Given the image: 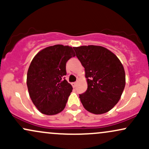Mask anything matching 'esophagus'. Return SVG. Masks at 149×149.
Segmentation results:
<instances>
[{
    "instance_id": "esophagus-1",
    "label": "esophagus",
    "mask_w": 149,
    "mask_h": 149,
    "mask_svg": "<svg viewBox=\"0 0 149 149\" xmlns=\"http://www.w3.org/2000/svg\"><path fill=\"white\" fill-rule=\"evenodd\" d=\"M72 86H73V88H76V85H77V82H75V83H73L72 84Z\"/></svg>"
}]
</instances>
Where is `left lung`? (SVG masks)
<instances>
[{
    "mask_svg": "<svg viewBox=\"0 0 149 149\" xmlns=\"http://www.w3.org/2000/svg\"><path fill=\"white\" fill-rule=\"evenodd\" d=\"M85 68L88 89L79 95L84 108L94 114L105 113L118 102L125 85L123 66L110 50L97 45L73 47Z\"/></svg>",
    "mask_w": 149,
    "mask_h": 149,
    "instance_id": "left-lung-1",
    "label": "left lung"
}]
</instances>
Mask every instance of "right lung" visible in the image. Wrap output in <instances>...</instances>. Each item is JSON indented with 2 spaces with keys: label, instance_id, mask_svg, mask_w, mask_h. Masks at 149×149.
Returning <instances> with one entry per match:
<instances>
[{
  "label": "right lung",
  "instance_id": "1",
  "mask_svg": "<svg viewBox=\"0 0 149 149\" xmlns=\"http://www.w3.org/2000/svg\"><path fill=\"white\" fill-rule=\"evenodd\" d=\"M73 57L72 47L55 45L42 49L31 62L27 88L33 104L42 113L55 115L66 107L73 90L65 79L66 64Z\"/></svg>",
  "mask_w": 149,
  "mask_h": 149
}]
</instances>
